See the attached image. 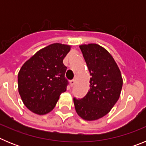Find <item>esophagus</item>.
Here are the masks:
<instances>
[{
	"label": "esophagus",
	"instance_id": "1",
	"mask_svg": "<svg viewBox=\"0 0 146 146\" xmlns=\"http://www.w3.org/2000/svg\"><path fill=\"white\" fill-rule=\"evenodd\" d=\"M74 84H75V80H70V86H74Z\"/></svg>",
	"mask_w": 146,
	"mask_h": 146
}]
</instances>
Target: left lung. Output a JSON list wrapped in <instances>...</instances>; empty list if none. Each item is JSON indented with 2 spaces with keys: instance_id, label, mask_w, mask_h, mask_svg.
<instances>
[{
  "instance_id": "left-lung-1",
  "label": "left lung",
  "mask_w": 146,
  "mask_h": 146,
  "mask_svg": "<svg viewBox=\"0 0 146 146\" xmlns=\"http://www.w3.org/2000/svg\"><path fill=\"white\" fill-rule=\"evenodd\" d=\"M90 74V90L82 99L74 98L76 112L86 121L108 114L119 99L123 80L121 72L108 50L96 44L80 46Z\"/></svg>"
}]
</instances>
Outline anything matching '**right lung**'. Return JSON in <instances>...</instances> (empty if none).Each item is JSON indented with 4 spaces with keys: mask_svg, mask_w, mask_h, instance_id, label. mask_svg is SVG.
Listing matches in <instances>:
<instances>
[{
    "mask_svg": "<svg viewBox=\"0 0 146 146\" xmlns=\"http://www.w3.org/2000/svg\"><path fill=\"white\" fill-rule=\"evenodd\" d=\"M69 45L52 44L38 50L21 67L18 73V90L23 103L38 115L50 113L61 93L66 90V66L63 60Z\"/></svg>",
    "mask_w": 146,
    "mask_h": 146,
    "instance_id": "obj_1",
    "label": "right lung"
}]
</instances>
